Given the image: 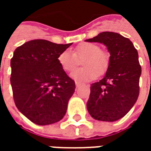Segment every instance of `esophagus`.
<instances>
[{
  "instance_id": "1",
  "label": "esophagus",
  "mask_w": 151,
  "mask_h": 151,
  "mask_svg": "<svg viewBox=\"0 0 151 151\" xmlns=\"http://www.w3.org/2000/svg\"><path fill=\"white\" fill-rule=\"evenodd\" d=\"M80 86H81V83H80V82H76V88H78Z\"/></svg>"
}]
</instances>
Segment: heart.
Returning <instances> with one entry per match:
<instances>
[{
	"mask_svg": "<svg viewBox=\"0 0 151 151\" xmlns=\"http://www.w3.org/2000/svg\"><path fill=\"white\" fill-rule=\"evenodd\" d=\"M81 59L83 68L70 74V77L79 82L93 81L97 76L104 75L110 63L109 55L94 43H81L74 49L73 54L65 50L58 56V62L65 72L73 71Z\"/></svg>",
	"mask_w": 151,
	"mask_h": 151,
	"instance_id": "heart-1",
	"label": "heart"
}]
</instances>
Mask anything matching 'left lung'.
<instances>
[{
    "instance_id": "8db88e82",
    "label": "left lung",
    "mask_w": 151,
    "mask_h": 151,
    "mask_svg": "<svg viewBox=\"0 0 151 151\" xmlns=\"http://www.w3.org/2000/svg\"><path fill=\"white\" fill-rule=\"evenodd\" d=\"M86 41L103 44L110 53L104 77L91 86L87 110L96 120L117 121L129 112L139 96L141 66L138 51L129 38L117 32H102Z\"/></svg>"
}]
</instances>
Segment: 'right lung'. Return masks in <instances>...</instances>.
Instances as JSON below:
<instances>
[{"mask_svg": "<svg viewBox=\"0 0 151 151\" xmlns=\"http://www.w3.org/2000/svg\"><path fill=\"white\" fill-rule=\"evenodd\" d=\"M71 44L34 39L15 50L11 60L15 104L36 124H55L66 113L76 84L60 67L58 56Z\"/></svg>", "mask_w": 151, "mask_h": 151, "instance_id": "obj_1", "label": "right lung"}]
</instances>
